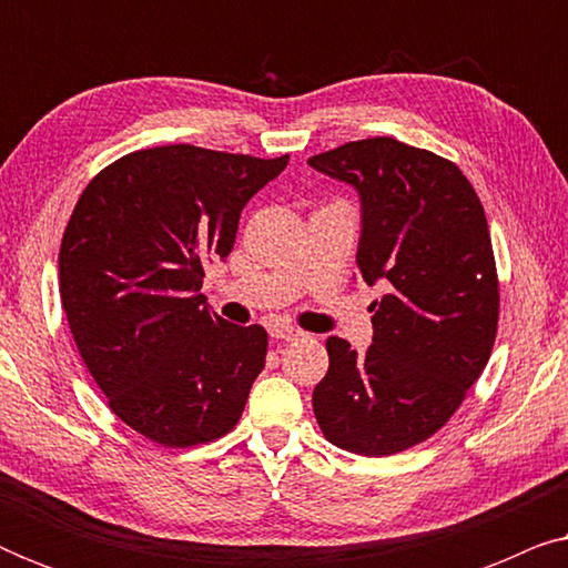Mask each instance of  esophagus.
Masks as SVG:
<instances>
[{
	"mask_svg": "<svg viewBox=\"0 0 568 568\" xmlns=\"http://www.w3.org/2000/svg\"><path fill=\"white\" fill-rule=\"evenodd\" d=\"M300 336H302V331L292 328V325H284V323H278L271 328V338H276V341H297Z\"/></svg>",
	"mask_w": 568,
	"mask_h": 568,
	"instance_id": "34e87169",
	"label": "esophagus"
}]
</instances>
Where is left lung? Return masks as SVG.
Segmentation results:
<instances>
[{"mask_svg":"<svg viewBox=\"0 0 568 568\" xmlns=\"http://www.w3.org/2000/svg\"><path fill=\"white\" fill-rule=\"evenodd\" d=\"M362 199L356 266L372 302V346L325 341L328 375L313 393L331 445L383 457L429 439L468 395L491 356L499 276L478 193L439 154L393 136L359 139L307 160Z\"/></svg>","mask_w":568,"mask_h":568,"instance_id":"1","label":"left lung"}]
</instances>
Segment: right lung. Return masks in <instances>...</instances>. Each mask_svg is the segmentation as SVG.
<instances>
[{
	"instance_id": "right-lung-1",
	"label": "right lung",
	"mask_w": 568,
	"mask_h": 568,
	"mask_svg": "<svg viewBox=\"0 0 568 568\" xmlns=\"http://www.w3.org/2000/svg\"><path fill=\"white\" fill-rule=\"evenodd\" d=\"M286 162L193 144L139 150L100 170L69 216V331L108 408L162 447L235 429L266 364V331L222 321L199 290L206 263L235 245L243 206Z\"/></svg>"
}]
</instances>
